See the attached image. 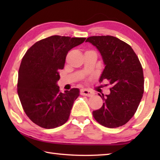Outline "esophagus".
Instances as JSON below:
<instances>
[{"label":"esophagus","instance_id":"1","mask_svg":"<svg viewBox=\"0 0 160 160\" xmlns=\"http://www.w3.org/2000/svg\"><path fill=\"white\" fill-rule=\"evenodd\" d=\"M80 94L82 95H85V96H88V97H92L94 95V92L90 90H86V89H82L80 90Z\"/></svg>","mask_w":160,"mask_h":160}]
</instances>
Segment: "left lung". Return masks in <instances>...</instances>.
<instances>
[{
	"label": "left lung",
	"mask_w": 160,
	"mask_h": 160,
	"mask_svg": "<svg viewBox=\"0 0 160 160\" xmlns=\"http://www.w3.org/2000/svg\"><path fill=\"white\" fill-rule=\"evenodd\" d=\"M86 42L94 46L104 64L99 78L109 81L110 94L102 96V107L92 112L95 120L107 128H117L131 119L144 92V77L138 58L130 45L112 36H93Z\"/></svg>",
	"instance_id": "left-lung-1"
}]
</instances>
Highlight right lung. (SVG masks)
Instances as JSON below:
<instances>
[{
	"mask_svg": "<svg viewBox=\"0 0 160 160\" xmlns=\"http://www.w3.org/2000/svg\"><path fill=\"white\" fill-rule=\"evenodd\" d=\"M86 38L54 35L32 46L22 60L18 72V94L27 116L42 128H57L66 122L78 88L62 93L57 82L67 53Z\"/></svg>",
	"mask_w": 160,
	"mask_h": 160,
	"instance_id": "1",
	"label": "right lung"
}]
</instances>
